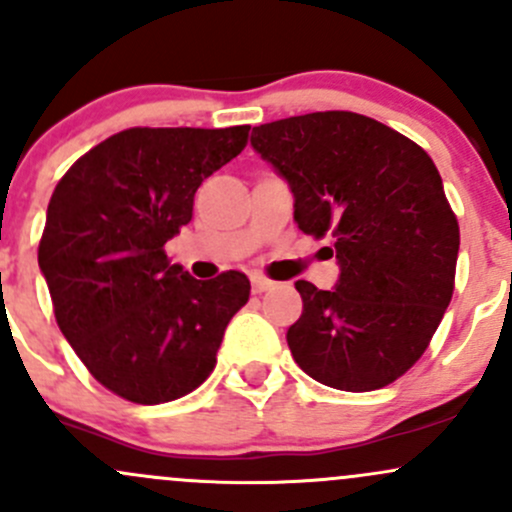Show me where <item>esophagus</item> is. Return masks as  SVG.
<instances>
[{"label": "esophagus", "instance_id": "1", "mask_svg": "<svg viewBox=\"0 0 512 512\" xmlns=\"http://www.w3.org/2000/svg\"><path fill=\"white\" fill-rule=\"evenodd\" d=\"M250 282H252V294H262V292H267V289L274 287L272 279L262 277V274H252Z\"/></svg>", "mask_w": 512, "mask_h": 512}]
</instances>
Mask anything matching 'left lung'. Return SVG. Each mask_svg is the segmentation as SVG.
Instances as JSON below:
<instances>
[{"instance_id":"obj_1","label":"left lung","mask_w":512,"mask_h":512,"mask_svg":"<svg viewBox=\"0 0 512 512\" xmlns=\"http://www.w3.org/2000/svg\"><path fill=\"white\" fill-rule=\"evenodd\" d=\"M294 193V220L331 238V292L299 279L287 343L306 375L346 392L395 383L422 358L454 294L459 223L419 144L373 117L328 110L252 129Z\"/></svg>"}]
</instances>
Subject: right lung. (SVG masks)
<instances>
[{"label":"right lung","mask_w":512,"mask_h":512,"mask_svg":"<svg viewBox=\"0 0 512 512\" xmlns=\"http://www.w3.org/2000/svg\"><path fill=\"white\" fill-rule=\"evenodd\" d=\"M250 127H132L83 154L53 191L39 267L66 341L100 385L137 405L196 390L250 279H193L164 245L188 225L203 179Z\"/></svg>","instance_id":"obj_1"}]
</instances>
